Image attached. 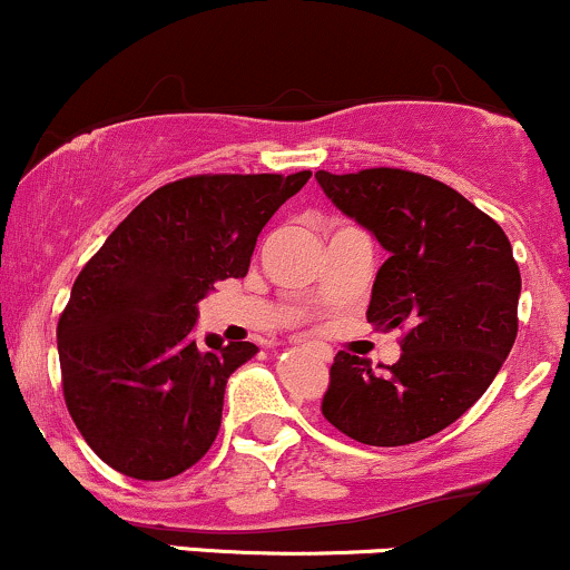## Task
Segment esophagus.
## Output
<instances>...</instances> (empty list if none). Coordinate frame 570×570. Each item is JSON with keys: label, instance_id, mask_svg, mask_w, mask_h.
Listing matches in <instances>:
<instances>
[{"label": "esophagus", "instance_id": "esophagus-1", "mask_svg": "<svg viewBox=\"0 0 570 570\" xmlns=\"http://www.w3.org/2000/svg\"><path fill=\"white\" fill-rule=\"evenodd\" d=\"M295 346H305V341H303V337H297V341H295ZM324 354V360H330V352H322Z\"/></svg>", "mask_w": 570, "mask_h": 570}]
</instances>
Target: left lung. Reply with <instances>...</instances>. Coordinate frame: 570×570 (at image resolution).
Wrapping results in <instances>:
<instances>
[{"instance_id": "left-lung-1", "label": "left lung", "mask_w": 570, "mask_h": 570, "mask_svg": "<svg viewBox=\"0 0 570 570\" xmlns=\"http://www.w3.org/2000/svg\"><path fill=\"white\" fill-rule=\"evenodd\" d=\"M341 214L384 248L367 322L403 327V354L373 371L337 352L322 414L367 446H405L441 433L498 376L517 337L522 278L503 229L428 175L373 167L316 173Z\"/></svg>"}]
</instances>
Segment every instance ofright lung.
<instances>
[{
    "label": "right lung",
    "mask_w": 570,
    "mask_h": 570,
    "mask_svg": "<svg viewBox=\"0 0 570 570\" xmlns=\"http://www.w3.org/2000/svg\"><path fill=\"white\" fill-rule=\"evenodd\" d=\"M295 175H194L148 194L72 284L59 318L61 386L99 460L142 481L191 468L222 428L224 390L254 343L191 337L197 303L243 278L262 227L308 184Z\"/></svg>",
    "instance_id": "add662e5"
}]
</instances>
